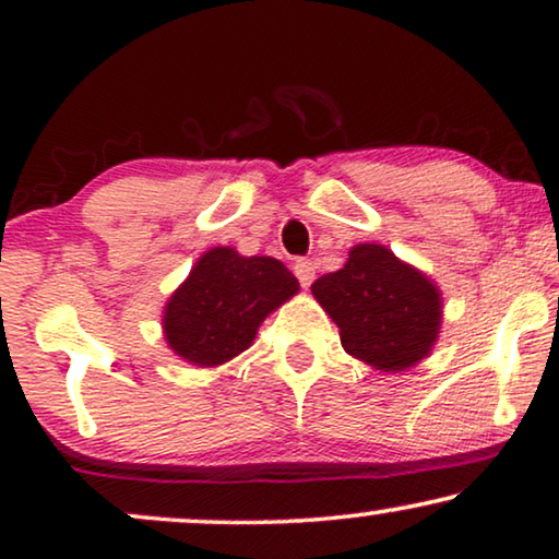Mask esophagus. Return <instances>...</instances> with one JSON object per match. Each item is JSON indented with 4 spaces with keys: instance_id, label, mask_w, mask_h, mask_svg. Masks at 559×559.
Masks as SVG:
<instances>
[{
    "instance_id": "esophagus-1",
    "label": "esophagus",
    "mask_w": 559,
    "mask_h": 559,
    "mask_svg": "<svg viewBox=\"0 0 559 559\" xmlns=\"http://www.w3.org/2000/svg\"><path fill=\"white\" fill-rule=\"evenodd\" d=\"M293 270H295V277L300 280L302 287H310L312 280H316V266H312V262H308V259H297Z\"/></svg>"
}]
</instances>
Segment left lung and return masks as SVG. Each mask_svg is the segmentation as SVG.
Here are the masks:
<instances>
[{
  "instance_id": "obj_1",
  "label": "left lung",
  "mask_w": 559,
  "mask_h": 559,
  "mask_svg": "<svg viewBox=\"0 0 559 559\" xmlns=\"http://www.w3.org/2000/svg\"><path fill=\"white\" fill-rule=\"evenodd\" d=\"M312 295L341 328L346 354L379 371L412 369L438 341L440 289L381 243H356L343 270L312 282Z\"/></svg>"
}]
</instances>
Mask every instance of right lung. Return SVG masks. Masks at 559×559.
Masks as SVG:
<instances>
[{"label": "right lung", "mask_w": 559, "mask_h": 559, "mask_svg": "<svg viewBox=\"0 0 559 559\" xmlns=\"http://www.w3.org/2000/svg\"><path fill=\"white\" fill-rule=\"evenodd\" d=\"M297 289L300 282L280 259L241 257L231 247L205 251L165 305L167 346L195 366L231 361Z\"/></svg>", "instance_id": "1"}]
</instances>
